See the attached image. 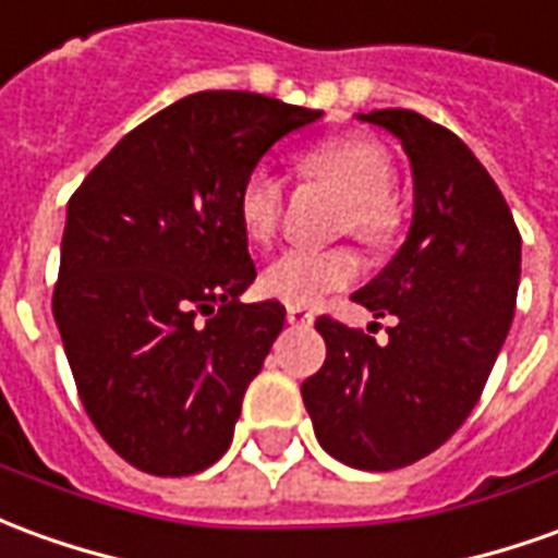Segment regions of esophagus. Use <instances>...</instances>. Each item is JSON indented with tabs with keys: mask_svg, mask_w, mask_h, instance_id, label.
Segmentation results:
<instances>
[{
	"mask_svg": "<svg viewBox=\"0 0 558 558\" xmlns=\"http://www.w3.org/2000/svg\"><path fill=\"white\" fill-rule=\"evenodd\" d=\"M287 319H290L292 326H311V323H314V314H311L307 307L290 305L287 307Z\"/></svg>",
	"mask_w": 558,
	"mask_h": 558,
	"instance_id": "esophagus-1",
	"label": "esophagus"
}]
</instances>
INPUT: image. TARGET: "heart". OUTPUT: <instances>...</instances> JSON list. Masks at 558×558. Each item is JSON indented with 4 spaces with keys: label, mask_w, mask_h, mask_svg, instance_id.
<instances>
[{
    "label": "heart",
    "mask_w": 558,
    "mask_h": 558,
    "mask_svg": "<svg viewBox=\"0 0 558 558\" xmlns=\"http://www.w3.org/2000/svg\"><path fill=\"white\" fill-rule=\"evenodd\" d=\"M302 181L326 184L344 198L338 214V232H350L362 244L380 247L399 229L396 208V162L384 144L368 138H332L305 150L295 159ZM287 190L280 174L256 166L244 174L235 198L241 232L253 244L275 239L283 214ZM362 275L360 253L347 244L326 251H283L259 275V290L283 305H317L329 292L353 287Z\"/></svg>",
    "instance_id": "b5f03b06"
}]
</instances>
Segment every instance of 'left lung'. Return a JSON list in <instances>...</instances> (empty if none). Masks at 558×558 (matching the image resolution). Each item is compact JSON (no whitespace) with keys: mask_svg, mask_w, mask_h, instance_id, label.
<instances>
[{"mask_svg":"<svg viewBox=\"0 0 558 558\" xmlns=\"http://www.w3.org/2000/svg\"><path fill=\"white\" fill-rule=\"evenodd\" d=\"M362 120L399 135L414 169L408 241L353 292L396 323L377 344L332 314L317 317L326 362L302 399L326 453L350 469L396 471L438 450L481 399L517 307L520 229L459 135L408 108Z\"/></svg>","mask_w":558,"mask_h":558,"instance_id":"8db88e82","label":"left lung"}]
</instances>
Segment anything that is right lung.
<instances>
[{"label":"right lung","mask_w":558,"mask_h":558,"mask_svg":"<svg viewBox=\"0 0 558 558\" xmlns=\"http://www.w3.org/2000/svg\"><path fill=\"white\" fill-rule=\"evenodd\" d=\"M323 111L205 89L123 135L69 198L53 319L84 411L130 465L186 477L232 441L283 329L256 278L235 198L268 147Z\"/></svg>","instance_id":"obj_1"}]
</instances>
